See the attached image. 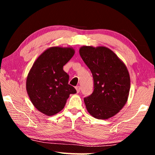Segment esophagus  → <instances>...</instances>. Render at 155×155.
I'll return each mask as SVG.
<instances>
[{
    "label": "esophagus",
    "instance_id": "esophagus-1",
    "mask_svg": "<svg viewBox=\"0 0 155 155\" xmlns=\"http://www.w3.org/2000/svg\"><path fill=\"white\" fill-rule=\"evenodd\" d=\"M76 90H77V93H79L80 92V90H81V87H79V86H77V87H75Z\"/></svg>",
    "mask_w": 155,
    "mask_h": 155
}]
</instances>
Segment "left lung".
Wrapping results in <instances>:
<instances>
[{
	"label": "left lung",
	"mask_w": 155,
	"mask_h": 155,
	"mask_svg": "<svg viewBox=\"0 0 155 155\" xmlns=\"http://www.w3.org/2000/svg\"><path fill=\"white\" fill-rule=\"evenodd\" d=\"M79 54L94 78L93 93L84 98L88 113L99 120L114 116L129 95L130 80L127 66L105 46H81Z\"/></svg>",
	"instance_id": "left-lung-1"
}]
</instances>
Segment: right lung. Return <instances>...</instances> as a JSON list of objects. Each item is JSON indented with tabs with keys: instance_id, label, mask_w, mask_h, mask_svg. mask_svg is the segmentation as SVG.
Listing matches in <instances>:
<instances>
[{
	"instance_id": "1",
	"label": "right lung",
	"mask_w": 155,
	"mask_h": 155,
	"mask_svg": "<svg viewBox=\"0 0 155 155\" xmlns=\"http://www.w3.org/2000/svg\"><path fill=\"white\" fill-rule=\"evenodd\" d=\"M75 53L72 47L52 46L38 57L28 72L26 89L33 106L48 116L64 108L70 94L77 93L68 84L63 67Z\"/></svg>"
}]
</instances>
